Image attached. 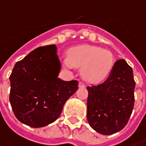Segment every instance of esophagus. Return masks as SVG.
Instances as JSON below:
<instances>
[{"instance_id": "34e87169", "label": "esophagus", "mask_w": 146, "mask_h": 146, "mask_svg": "<svg viewBox=\"0 0 146 146\" xmlns=\"http://www.w3.org/2000/svg\"><path fill=\"white\" fill-rule=\"evenodd\" d=\"M78 86H79L80 88H83V87H85L86 85L84 82H79V83H78Z\"/></svg>"}]
</instances>
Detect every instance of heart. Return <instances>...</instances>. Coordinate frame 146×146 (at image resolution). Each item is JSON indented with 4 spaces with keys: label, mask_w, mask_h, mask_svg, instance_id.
<instances>
[{
    "label": "heart",
    "mask_w": 146,
    "mask_h": 146,
    "mask_svg": "<svg viewBox=\"0 0 146 146\" xmlns=\"http://www.w3.org/2000/svg\"><path fill=\"white\" fill-rule=\"evenodd\" d=\"M68 68H81V75L90 83H100L110 75L114 57L110 51L92 45H80L70 48L64 59Z\"/></svg>",
    "instance_id": "heart-1"
}]
</instances>
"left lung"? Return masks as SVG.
Returning a JSON list of instances; mask_svg holds the SVG:
<instances>
[{
  "instance_id": "8db88e82",
  "label": "left lung",
  "mask_w": 146,
  "mask_h": 146,
  "mask_svg": "<svg viewBox=\"0 0 146 146\" xmlns=\"http://www.w3.org/2000/svg\"><path fill=\"white\" fill-rule=\"evenodd\" d=\"M135 86L132 68L124 60H119L106 81L86 87V117L94 130L111 135L123 128L133 110Z\"/></svg>"
}]
</instances>
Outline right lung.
Returning <instances> with one entry per match:
<instances>
[{
    "label": "right lung",
    "mask_w": 146,
    "mask_h": 146,
    "mask_svg": "<svg viewBox=\"0 0 146 146\" xmlns=\"http://www.w3.org/2000/svg\"><path fill=\"white\" fill-rule=\"evenodd\" d=\"M56 46H41L18 61L10 76V102L19 121L32 127L54 122L66 100L78 89L76 80L58 78Z\"/></svg>",
    "instance_id": "right-lung-1"
}]
</instances>
